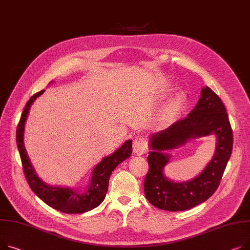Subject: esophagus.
Here are the masks:
<instances>
[{
  "label": "esophagus",
  "mask_w": 250,
  "mask_h": 250,
  "mask_svg": "<svg viewBox=\"0 0 250 250\" xmlns=\"http://www.w3.org/2000/svg\"><path fill=\"white\" fill-rule=\"evenodd\" d=\"M147 148V142L142 137H137L132 143V149L137 155H142Z\"/></svg>",
  "instance_id": "34e87169"
}]
</instances>
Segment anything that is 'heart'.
I'll use <instances>...</instances> for the list:
<instances>
[{"label":"heart","mask_w":250,"mask_h":250,"mask_svg":"<svg viewBox=\"0 0 250 250\" xmlns=\"http://www.w3.org/2000/svg\"><path fill=\"white\" fill-rule=\"evenodd\" d=\"M182 104V96H177L174 101L170 104V109L171 110H177L180 108Z\"/></svg>","instance_id":"heart-1"}]
</instances>
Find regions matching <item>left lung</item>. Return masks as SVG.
I'll return each mask as SVG.
<instances>
[{"instance_id": "obj_1", "label": "left lung", "mask_w": 250, "mask_h": 250, "mask_svg": "<svg viewBox=\"0 0 250 250\" xmlns=\"http://www.w3.org/2000/svg\"><path fill=\"white\" fill-rule=\"evenodd\" d=\"M214 133L218 146L211 162L195 179L175 183L165 178L162 169L169 156L161 153L184 144L188 139ZM233 146V132L226 108L220 97L210 87L201 90V97L195 108L151 138L154 149L147 156L148 171L144 190L148 202L166 211H184L206 201L217 190Z\"/></svg>"}]
</instances>
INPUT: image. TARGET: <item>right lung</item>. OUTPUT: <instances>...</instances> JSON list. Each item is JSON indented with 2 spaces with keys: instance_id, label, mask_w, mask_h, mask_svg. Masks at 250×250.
Returning <instances> with one entry per match:
<instances>
[{
  "instance_id": "1",
  "label": "right lung",
  "mask_w": 250,
  "mask_h": 250,
  "mask_svg": "<svg viewBox=\"0 0 250 250\" xmlns=\"http://www.w3.org/2000/svg\"><path fill=\"white\" fill-rule=\"evenodd\" d=\"M43 92L44 90H41L30 97L24 107L20 122L18 125H17L16 141L21 157L24 175L31 190L42 201H44L47 205L52 207L53 209L67 214H78L90 211L96 208L104 201L108 189L109 177L112 171L116 168V166L131 155L132 143L130 140L126 141L112 155L105 157L96 166L93 170L91 184L85 193L78 194L77 192L70 190L69 188H59L46 185L35 174V171L33 169L30 160L27 156L23 141L25 122L30 106L33 102Z\"/></svg>"
}]
</instances>
